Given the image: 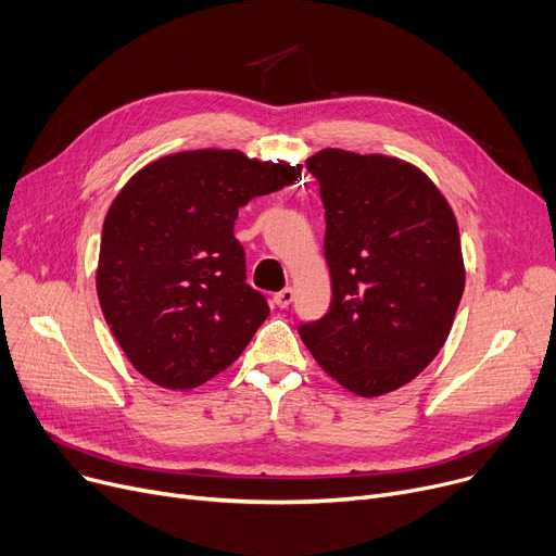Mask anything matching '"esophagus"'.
<instances>
[{
	"label": "esophagus",
	"mask_w": 556,
	"mask_h": 556,
	"mask_svg": "<svg viewBox=\"0 0 556 556\" xmlns=\"http://www.w3.org/2000/svg\"><path fill=\"white\" fill-rule=\"evenodd\" d=\"M293 300H295L293 288H283V290H279V293H275V304L279 308H288L290 304H293Z\"/></svg>",
	"instance_id": "1"
}]
</instances>
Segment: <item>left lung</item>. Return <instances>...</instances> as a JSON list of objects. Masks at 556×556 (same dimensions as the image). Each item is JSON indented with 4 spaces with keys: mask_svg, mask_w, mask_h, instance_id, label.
<instances>
[{
    "mask_svg": "<svg viewBox=\"0 0 556 556\" xmlns=\"http://www.w3.org/2000/svg\"><path fill=\"white\" fill-rule=\"evenodd\" d=\"M306 168L327 210L331 308L300 336L344 390L394 392L451 333L466 279L455 214L428 175L399 157L325 149Z\"/></svg>",
    "mask_w": 556,
    "mask_h": 556,
    "instance_id": "1",
    "label": "left lung"
}]
</instances>
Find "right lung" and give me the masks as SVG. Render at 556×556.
<instances>
[{"label": "right lung", "instance_id": "add662e5", "mask_svg": "<svg viewBox=\"0 0 556 556\" xmlns=\"http://www.w3.org/2000/svg\"><path fill=\"white\" fill-rule=\"evenodd\" d=\"M302 166L237 149L180 151L139 168L103 220L97 293L132 367L166 390H193L237 361L266 298L245 283L239 210L293 185Z\"/></svg>", "mask_w": 556, "mask_h": 556}]
</instances>
